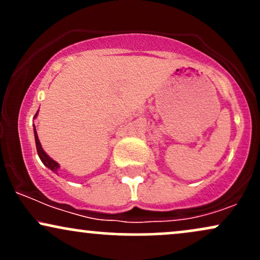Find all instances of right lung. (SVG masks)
I'll use <instances>...</instances> for the list:
<instances>
[{
  "mask_svg": "<svg viewBox=\"0 0 260 260\" xmlns=\"http://www.w3.org/2000/svg\"><path fill=\"white\" fill-rule=\"evenodd\" d=\"M38 113L39 111L35 113L34 118L38 117ZM34 137H35V144H37V150H38V155L39 157H40V160L43 161V164L45 166H46L47 169L51 170L52 172H55V174L58 175V169H59V164L57 162V161H55L53 159H51V157L49 156L46 153H45V150L43 149V147H41V143L40 140H39V137H38V132H37V128H35V124H34Z\"/></svg>",
  "mask_w": 260,
  "mask_h": 260,
  "instance_id": "obj_1",
  "label": "right lung"
}]
</instances>
